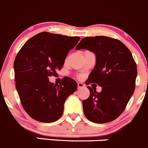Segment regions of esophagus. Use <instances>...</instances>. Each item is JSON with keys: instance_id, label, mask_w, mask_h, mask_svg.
<instances>
[{"instance_id": "esophagus-1", "label": "esophagus", "mask_w": 148, "mask_h": 148, "mask_svg": "<svg viewBox=\"0 0 148 148\" xmlns=\"http://www.w3.org/2000/svg\"><path fill=\"white\" fill-rule=\"evenodd\" d=\"M77 84H78V89H81V88H82V87H84V84H82V83H81V82H79Z\"/></svg>"}]
</instances>
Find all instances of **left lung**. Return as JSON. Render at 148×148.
<instances>
[{
	"label": "left lung",
	"instance_id": "1",
	"mask_svg": "<svg viewBox=\"0 0 148 148\" xmlns=\"http://www.w3.org/2000/svg\"><path fill=\"white\" fill-rule=\"evenodd\" d=\"M76 49L94 53L96 65L86 84L96 83L102 87L97 92L87 86L90 93L82 101L84 115L97 124L114 121L122 114L135 88L137 69L131 52L121 41L106 36L83 38Z\"/></svg>",
	"mask_w": 148,
	"mask_h": 148
}]
</instances>
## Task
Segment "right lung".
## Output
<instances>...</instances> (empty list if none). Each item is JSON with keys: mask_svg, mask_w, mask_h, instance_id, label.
I'll return each instance as SVG.
<instances>
[{"mask_svg": "<svg viewBox=\"0 0 148 148\" xmlns=\"http://www.w3.org/2000/svg\"><path fill=\"white\" fill-rule=\"evenodd\" d=\"M79 39L40 32L28 40L16 56V89L23 108L33 119L51 123L62 116L64 103L77 90V83L65 77L56 85L49 77L61 69L69 51Z\"/></svg>", "mask_w": 148, "mask_h": 148, "instance_id": "1", "label": "right lung"}]
</instances>
